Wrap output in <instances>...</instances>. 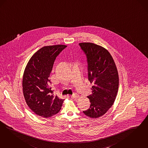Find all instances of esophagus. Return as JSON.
I'll use <instances>...</instances> for the list:
<instances>
[{
    "label": "esophagus",
    "instance_id": "esophagus-1",
    "mask_svg": "<svg viewBox=\"0 0 148 148\" xmlns=\"http://www.w3.org/2000/svg\"><path fill=\"white\" fill-rule=\"evenodd\" d=\"M79 97V95L77 93H74L71 96V98L73 99H77Z\"/></svg>",
    "mask_w": 148,
    "mask_h": 148
}]
</instances>
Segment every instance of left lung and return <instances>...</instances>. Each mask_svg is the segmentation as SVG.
<instances>
[{"instance_id": "obj_1", "label": "left lung", "mask_w": 148, "mask_h": 148, "mask_svg": "<svg viewBox=\"0 0 148 148\" xmlns=\"http://www.w3.org/2000/svg\"><path fill=\"white\" fill-rule=\"evenodd\" d=\"M87 58L88 80L93 83L92 94L87 97L90 105L83 112L93 119L104 115L112 106L119 89V75L109 52L92 43L79 44Z\"/></svg>"}]
</instances>
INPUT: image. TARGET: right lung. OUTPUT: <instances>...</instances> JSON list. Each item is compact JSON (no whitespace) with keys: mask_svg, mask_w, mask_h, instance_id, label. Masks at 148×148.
Wrapping results in <instances>:
<instances>
[{"mask_svg":"<svg viewBox=\"0 0 148 148\" xmlns=\"http://www.w3.org/2000/svg\"><path fill=\"white\" fill-rule=\"evenodd\" d=\"M65 45L45 46L31 57L25 70L23 93L28 107L36 115L48 118L60 110L64 99L54 95L49 78L56 57Z\"/></svg>","mask_w":148,"mask_h":148,"instance_id":"add662e5","label":"right lung"}]
</instances>
